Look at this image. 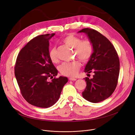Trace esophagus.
Here are the masks:
<instances>
[{
    "label": "esophagus",
    "mask_w": 135,
    "mask_h": 135,
    "mask_svg": "<svg viewBox=\"0 0 135 135\" xmlns=\"http://www.w3.org/2000/svg\"><path fill=\"white\" fill-rule=\"evenodd\" d=\"M69 80H70V81H75V80H76V79L74 78H69Z\"/></svg>",
    "instance_id": "esophagus-1"
}]
</instances>
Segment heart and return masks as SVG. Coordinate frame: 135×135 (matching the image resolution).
Returning <instances> with one entry per match:
<instances>
[{"label":"heart","mask_w":135,"mask_h":135,"mask_svg":"<svg viewBox=\"0 0 135 135\" xmlns=\"http://www.w3.org/2000/svg\"><path fill=\"white\" fill-rule=\"evenodd\" d=\"M62 42L68 46L74 48V52L78 58L82 62H86L89 60L93 53V45L90 40L81 38L72 34H68L62 39ZM49 58L53 63L58 62L57 51L52 48L49 52ZM81 67L79 61L74 60L70 62H63L59 67L60 73L64 75L68 76H75Z\"/></svg>","instance_id":"b5f03b06"}]
</instances>
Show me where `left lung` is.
<instances>
[{
  "instance_id": "1",
  "label": "left lung",
  "mask_w": 135,
  "mask_h": 135,
  "mask_svg": "<svg viewBox=\"0 0 135 135\" xmlns=\"http://www.w3.org/2000/svg\"><path fill=\"white\" fill-rule=\"evenodd\" d=\"M79 32L85 33L93 45V53L84 72H94L92 79L86 77V87L82 93L87 101L97 103L110 97L118 84L120 62L117 52L110 41L98 31L86 28Z\"/></svg>"
}]
</instances>
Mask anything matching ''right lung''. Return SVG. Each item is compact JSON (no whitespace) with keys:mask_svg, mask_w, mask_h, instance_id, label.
I'll list each match as a JSON object with an SVG mask.
<instances>
[{"mask_svg":"<svg viewBox=\"0 0 135 135\" xmlns=\"http://www.w3.org/2000/svg\"><path fill=\"white\" fill-rule=\"evenodd\" d=\"M55 33L38 35L21 50L15 75L21 94L27 102L48 108L59 100L67 78H56L58 70L49 58V40ZM54 77V79L53 77ZM52 79L51 82L48 79Z\"/></svg>","mask_w":135,"mask_h":135,"instance_id":"add662e5","label":"right lung"}]
</instances>
